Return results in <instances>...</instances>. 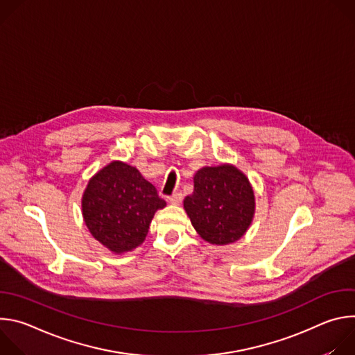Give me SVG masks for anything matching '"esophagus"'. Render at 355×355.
I'll list each match as a JSON object with an SVG mask.
<instances>
[{"mask_svg":"<svg viewBox=\"0 0 355 355\" xmlns=\"http://www.w3.org/2000/svg\"><path fill=\"white\" fill-rule=\"evenodd\" d=\"M168 200H170V204H173V205H180L181 202H182V193L181 192H175V193H173L168 198Z\"/></svg>","mask_w":355,"mask_h":355,"instance_id":"1","label":"esophagus"}]
</instances>
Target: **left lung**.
I'll return each instance as SVG.
<instances>
[{"instance_id": "left-lung-1", "label": "left lung", "mask_w": 355, "mask_h": 355, "mask_svg": "<svg viewBox=\"0 0 355 355\" xmlns=\"http://www.w3.org/2000/svg\"><path fill=\"white\" fill-rule=\"evenodd\" d=\"M193 229L211 244H229L244 236L256 209L254 191L234 166L204 167L193 175V192L184 199Z\"/></svg>"}]
</instances>
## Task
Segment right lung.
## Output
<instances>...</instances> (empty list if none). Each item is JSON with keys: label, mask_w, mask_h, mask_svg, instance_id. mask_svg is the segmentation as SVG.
<instances>
[{"label": "right lung", "mask_w": 355, "mask_h": 355, "mask_svg": "<svg viewBox=\"0 0 355 355\" xmlns=\"http://www.w3.org/2000/svg\"><path fill=\"white\" fill-rule=\"evenodd\" d=\"M81 207L94 239L122 254L144 241L151 219L166 200L136 167L112 162L88 181Z\"/></svg>", "instance_id": "obj_1"}]
</instances>
